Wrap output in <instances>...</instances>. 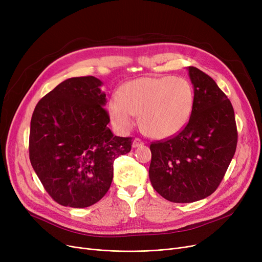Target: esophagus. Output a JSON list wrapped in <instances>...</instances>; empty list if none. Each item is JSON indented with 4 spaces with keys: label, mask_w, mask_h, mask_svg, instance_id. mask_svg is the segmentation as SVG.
I'll list each match as a JSON object with an SVG mask.
<instances>
[{
    "label": "esophagus",
    "mask_w": 262,
    "mask_h": 262,
    "mask_svg": "<svg viewBox=\"0 0 262 262\" xmlns=\"http://www.w3.org/2000/svg\"><path fill=\"white\" fill-rule=\"evenodd\" d=\"M143 144H144V142L142 140L138 139V138L134 139V141H133V147H138V146H141Z\"/></svg>",
    "instance_id": "1"
}]
</instances>
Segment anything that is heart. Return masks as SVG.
Masks as SVG:
<instances>
[{"label": "heart", "instance_id": "1", "mask_svg": "<svg viewBox=\"0 0 262 262\" xmlns=\"http://www.w3.org/2000/svg\"><path fill=\"white\" fill-rule=\"evenodd\" d=\"M194 93L182 77H140L128 81L108 105L109 116L120 130H128L140 115V126L154 139L180 133L190 120Z\"/></svg>", "mask_w": 262, "mask_h": 262}]
</instances>
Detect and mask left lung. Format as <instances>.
<instances>
[{
  "label": "left lung",
  "mask_w": 262,
  "mask_h": 262,
  "mask_svg": "<svg viewBox=\"0 0 262 262\" xmlns=\"http://www.w3.org/2000/svg\"><path fill=\"white\" fill-rule=\"evenodd\" d=\"M194 105L186 127L167 141L150 144L148 176L153 188L173 203L211 195L222 182L237 147V126L230 101L216 82L187 67Z\"/></svg>",
  "instance_id": "8db88e82"
}]
</instances>
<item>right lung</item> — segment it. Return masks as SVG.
<instances>
[{"mask_svg":"<svg viewBox=\"0 0 262 262\" xmlns=\"http://www.w3.org/2000/svg\"><path fill=\"white\" fill-rule=\"evenodd\" d=\"M103 81L94 76L63 80L41 99L31 120L30 159L52 199L85 208L110 188L114 161L130 152L132 138L107 126Z\"/></svg>","mask_w":262,"mask_h":262,"instance_id":"right-lung-1","label":"right lung"}]
</instances>
